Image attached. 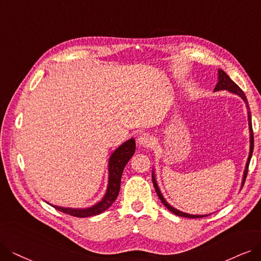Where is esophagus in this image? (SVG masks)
I'll return each mask as SVG.
<instances>
[{
	"label": "esophagus",
	"instance_id": "obj_1",
	"mask_svg": "<svg viewBox=\"0 0 261 261\" xmlns=\"http://www.w3.org/2000/svg\"><path fill=\"white\" fill-rule=\"evenodd\" d=\"M137 143L139 144V147L143 148H150L153 144V138L150 134H141L140 136L137 139Z\"/></svg>",
	"mask_w": 261,
	"mask_h": 261
}]
</instances>
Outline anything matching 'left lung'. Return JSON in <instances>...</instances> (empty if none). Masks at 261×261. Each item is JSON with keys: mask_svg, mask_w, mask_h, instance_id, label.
Returning <instances> with one entry per match:
<instances>
[{"mask_svg": "<svg viewBox=\"0 0 261 261\" xmlns=\"http://www.w3.org/2000/svg\"><path fill=\"white\" fill-rule=\"evenodd\" d=\"M217 72H218V75H217V79L218 80H217V83H216V86L214 88V92L226 90L228 92L232 93V94H236V95L240 96V97L243 99V101L245 102V106H246V109H247V120H248V128H249V154H248L247 162H246V165H245V169H244V172H243V178H242V183H241V189H242L243 184L245 182V179H246L247 170H248V165H249V162H251L253 150H254V135H253V127H252V114H251V111H249L248 101H247V98H246V96L244 94V92L236 85V83L230 79V77H229L224 70L218 69ZM152 181H153L154 189H155L156 193H158L161 201L163 202V204L167 207V209H168L169 211H171L173 214L178 215V216H182V217H190V218H200V217H205L207 215H210V214H204V215L189 214V213H185V212H182V211H180L178 209H175V207H173L171 204H169L168 202H167V200L164 198V196H163V194H162V192L160 190V187L158 185V182H156L155 170L154 169L152 171Z\"/></svg>", "mask_w": 261, "mask_h": 261, "instance_id": "obj_1", "label": "left lung"}]
</instances>
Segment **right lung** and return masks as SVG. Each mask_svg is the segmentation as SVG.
<instances>
[{"instance_id":"obj_1","label":"right lung","mask_w":261,"mask_h":261,"mask_svg":"<svg viewBox=\"0 0 261 261\" xmlns=\"http://www.w3.org/2000/svg\"><path fill=\"white\" fill-rule=\"evenodd\" d=\"M136 150V142L134 138H130L123 142L120 147H118L113 153L110 155L109 162H108V185L105 195L101 198V200L95 203L94 205H91L89 207H65V206H59L55 204H50L57 210L76 216V217H89L93 215L100 214L101 212L106 211L108 207L117 199V197L120 192V185H121V178L124 170V167L126 166L128 161L132 159V156Z\"/></svg>"}]
</instances>
